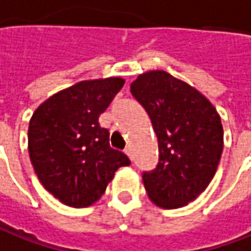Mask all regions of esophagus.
Returning <instances> with one entry per match:
<instances>
[{
  "label": "esophagus",
  "mask_w": 251,
  "mask_h": 251,
  "mask_svg": "<svg viewBox=\"0 0 251 251\" xmlns=\"http://www.w3.org/2000/svg\"><path fill=\"white\" fill-rule=\"evenodd\" d=\"M125 152H126V155H127V156L130 158V159H133V154H132V150H130V147H126Z\"/></svg>",
  "instance_id": "34e87169"
}]
</instances>
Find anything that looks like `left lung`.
<instances>
[{
    "label": "left lung",
    "instance_id": "obj_1",
    "mask_svg": "<svg viewBox=\"0 0 251 251\" xmlns=\"http://www.w3.org/2000/svg\"><path fill=\"white\" fill-rule=\"evenodd\" d=\"M130 92L158 137V166L143 173L148 197L162 209L183 207L216 175L224 147L219 112L199 90L162 70L140 74Z\"/></svg>",
    "mask_w": 251,
    "mask_h": 251
}]
</instances>
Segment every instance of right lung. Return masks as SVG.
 Wrapping results in <instances>:
<instances>
[{"mask_svg": "<svg viewBox=\"0 0 251 251\" xmlns=\"http://www.w3.org/2000/svg\"><path fill=\"white\" fill-rule=\"evenodd\" d=\"M110 76L81 81L47 99L28 125V154L44 188L61 203L88 207L99 201L115 172L129 166L110 147V133L99 117L124 86Z\"/></svg>", "mask_w": 251, "mask_h": 251, "instance_id": "add662e5", "label": "right lung"}]
</instances>
